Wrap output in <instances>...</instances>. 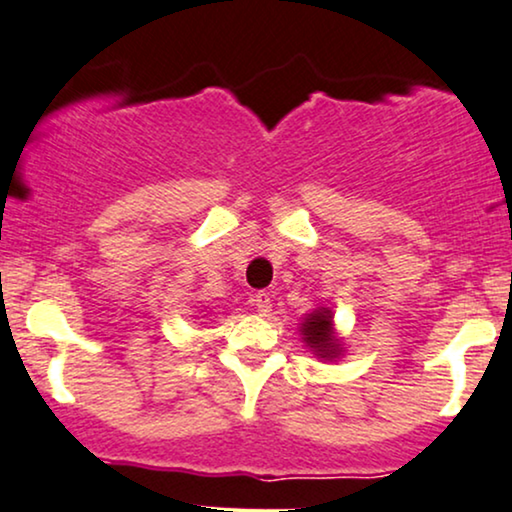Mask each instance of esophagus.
I'll return each instance as SVG.
<instances>
[{
  "mask_svg": "<svg viewBox=\"0 0 512 512\" xmlns=\"http://www.w3.org/2000/svg\"><path fill=\"white\" fill-rule=\"evenodd\" d=\"M254 305L258 308V313H261L263 317L265 315H270V310H272V298H270V294H256L254 296Z\"/></svg>",
  "mask_w": 512,
  "mask_h": 512,
  "instance_id": "obj_1",
  "label": "esophagus"
}]
</instances>
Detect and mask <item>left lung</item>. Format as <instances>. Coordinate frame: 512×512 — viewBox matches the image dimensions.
I'll return each instance as SVG.
<instances>
[{"instance_id":"1","label":"left lung","mask_w":512,"mask_h":512,"mask_svg":"<svg viewBox=\"0 0 512 512\" xmlns=\"http://www.w3.org/2000/svg\"><path fill=\"white\" fill-rule=\"evenodd\" d=\"M301 338L305 348L313 353L317 360L322 362H338L345 353L343 338L338 336L336 324H334V313L331 308H315L313 313H308L301 320Z\"/></svg>"}]
</instances>
